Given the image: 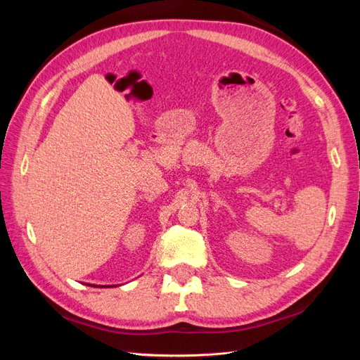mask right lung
I'll return each mask as SVG.
<instances>
[{"instance_id": "obj_1", "label": "right lung", "mask_w": 360, "mask_h": 360, "mask_svg": "<svg viewBox=\"0 0 360 360\" xmlns=\"http://www.w3.org/2000/svg\"><path fill=\"white\" fill-rule=\"evenodd\" d=\"M91 287H102V285H91ZM105 287V285H103ZM108 287H111V285H108Z\"/></svg>"}]
</instances>
